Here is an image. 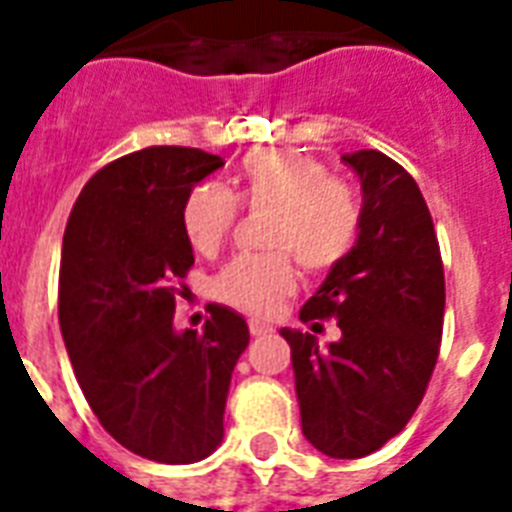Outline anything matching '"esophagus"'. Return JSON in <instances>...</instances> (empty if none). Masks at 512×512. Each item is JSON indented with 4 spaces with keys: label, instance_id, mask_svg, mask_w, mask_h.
I'll list each match as a JSON object with an SVG mask.
<instances>
[{
    "label": "esophagus",
    "instance_id": "esophagus-1",
    "mask_svg": "<svg viewBox=\"0 0 512 512\" xmlns=\"http://www.w3.org/2000/svg\"><path fill=\"white\" fill-rule=\"evenodd\" d=\"M249 333H252V338H263V335L273 333V327L265 325V322H257V319H252V322H249Z\"/></svg>",
    "mask_w": 512,
    "mask_h": 512
}]
</instances>
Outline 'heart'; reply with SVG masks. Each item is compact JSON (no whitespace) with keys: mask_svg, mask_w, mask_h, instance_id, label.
<instances>
[{"mask_svg":"<svg viewBox=\"0 0 512 512\" xmlns=\"http://www.w3.org/2000/svg\"><path fill=\"white\" fill-rule=\"evenodd\" d=\"M239 204L271 212L265 244L268 255L233 257L212 282V295L247 314H271L295 290V265L330 271L360 239V198L349 182L327 174V166L298 150H260L247 155L236 187L198 185L187 195L182 228L198 255H214L225 244Z\"/></svg>","mask_w":512,"mask_h":512,"instance_id":"b5f03b06","label":"heart"}]
</instances>
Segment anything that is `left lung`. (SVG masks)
<instances>
[{"label": "left lung", "mask_w": 512, "mask_h": 512, "mask_svg": "<svg viewBox=\"0 0 512 512\" xmlns=\"http://www.w3.org/2000/svg\"><path fill=\"white\" fill-rule=\"evenodd\" d=\"M362 185L360 239L330 268L303 322L338 319L327 349L284 327L300 427L333 459H360L403 432L427 392L443 338L446 279L432 214L416 179L378 150L343 155Z\"/></svg>", "instance_id": "obj_1"}]
</instances>
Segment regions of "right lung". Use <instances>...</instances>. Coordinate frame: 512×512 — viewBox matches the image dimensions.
I'll return each mask as SVG.
<instances>
[{"label":"right lung","mask_w":512,"mask_h":512,"mask_svg":"<svg viewBox=\"0 0 512 512\" xmlns=\"http://www.w3.org/2000/svg\"><path fill=\"white\" fill-rule=\"evenodd\" d=\"M222 166L195 147H147L96 171L74 201L58 273V322L77 384L109 435L163 464L222 440L247 322L212 306L204 333H174L177 282L193 265L182 209Z\"/></svg>","instance_id":"obj_1"}]
</instances>
